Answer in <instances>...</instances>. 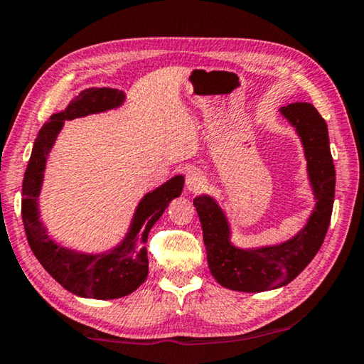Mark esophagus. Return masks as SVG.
<instances>
[{
    "instance_id": "34e87169",
    "label": "esophagus",
    "mask_w": 364,
    "mask_h": 364,
    "mask_svg": "<svg viewBox=\"0 0 364 364\" xmlns=\"http://www.w3.org/2000/svg\"><path fill=\"white\" fill-rule=\"evenodd\" d=\"M204 186H205V176L202 175V171L197 168L189 170L186 175V188L189 193L193 194L200 193V191L204 189Z\"/></svg>"
}]
</instances>
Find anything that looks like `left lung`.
I'll use <instances>...</instances> for the list:
<instances>
[{"label": "left lung", "instance_id": "left-lung-1", "mask_svg": "<svg viewBox=\"0 0 364 364\" xmlns=\"http://www.w3.org/2000/svg\"><path fill=\"white\" fill-rule=\"evenodd\" d=\"M281 112L300 134L308 175L318 200L304 230L291 241L274 247L241 250L231 245L230 228L217 202L208 196L194 199L204 234L208 268L221 286L232 291L263 292L289 284L318 254L329 228L336 170L329 149L328 125L308 102H292L282 107Z\"/></svg>", "mask_w": 364, "mask_h": 364}]
</instances>
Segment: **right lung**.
I'll return each mask as SVG.
<instances>
[{
    "label": "right lung",
    "mask_w": 364,
    "mask_h": 364,
    "mask_svg": "<svg viewBox=\"0 0 364 364\" xmlns=\"http://www.w3.org/2000/svg\"><path fill=\"white\" fill-rule=\"evenodd\" d=\"M123 93L110 88H90L80 93L64 112L54 114L45 122L35 139L22 183V221L30 249L41 267L67 291L80 295L110 300L132 294L147 278L146 242L151 228L160 218L170 200L181 194L184 178L175 176L152 193L146 194L138 205L132 230L120 247L102 255H83L59 247L48 237L38 220V200L46 156L64 120L102 112L120 106Z\"/></svg>",
    "instance_id": "obj_1"
}]
</instances>
